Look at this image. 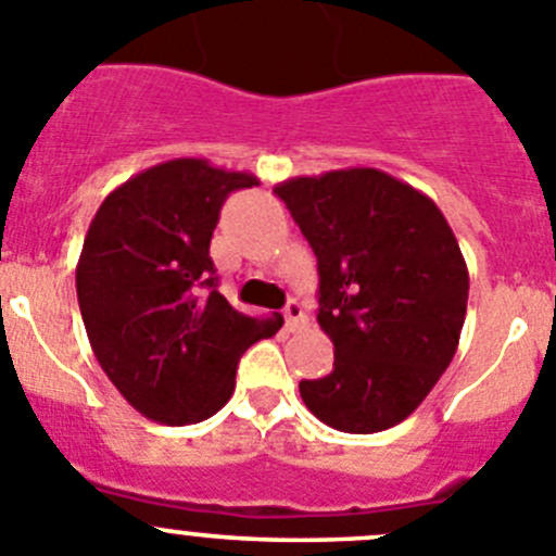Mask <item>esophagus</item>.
<instances>
[{
	"instance_id": "1",
	"label": "esophagus",
	"mask_w": 556,
	"mask_h": 556,
	"mask_svg": "<svg viewBox=\"0 0 556 556\" xmlns=\"http://www.w3.org/2000/svg\"><path fill=\"white\" fill-rule=\"evenodd\" d=\"M304 326H306L304 306H301L299 301H288V306H285V328H288V331H301Z\"/></svg>"
}]
</instances>
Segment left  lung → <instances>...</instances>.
I'll return each mask as SVG.
<instances>
[{
    "instance_id": "left-lung-1",
    "label": "left lung",
    "mask_w": 556,
    "mask_h": 556,
    "mask_svg": "<svg viewBox=\"0 0 556 556\" xmlns=\"http://www.w3.org/2000/svg\"><path fill=\"white\" fill-rule=\"evenodd\" d=\"M274 192L317 255V323L333 342L331 375L301 380V399L339 432L396 427L459 348L470 274L448 219L377 168L295 176Z\"/></svg>"
}]
</instances>
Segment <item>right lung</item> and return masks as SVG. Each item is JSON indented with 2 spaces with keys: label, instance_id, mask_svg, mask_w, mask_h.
<instances>
[{
  "label": "right lung",
  "instance_id": "obj_1",
  "mask_svg": "<svg viewBox=\"0 0 556 556\" xmlns=\"http://www.w3.org/2000/svg\"><path fill=\"white\" fill-rule=\"evenodd\" d=\"M255 185L208 160H168L116 187L86 230L75 266L86 337L108 380L149 421L212 418L233 393L241 353L282 328L279 315H244L214 290L208 244L219 208Z\"/></svg>",
  "mask_w": 556,
  "mask_h": 556
}]
</instances>
